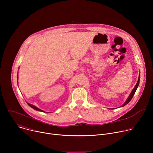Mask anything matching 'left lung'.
<instances>
[{
  "instance_id": "1",
  "label": "left lung",
  "mask_w": 153,
  "mask_h": 153,
  "mask_svg": "<svg viewBox=\"0 0 153 153\" xmlns=\"http://www.w3.org/2000/svg\"><path fill=\"white\" fill-rule=\"evenodd\" d=\"M139 81H140V74H139V79H138L137 82V83H136V86H134V89L132 90L131 93H130V94H129V97H128L127 100L125 101V103H124L122 105V106H123L126 105L127 103H129V102L131 101V100L132 99V98H133V96L134 95V94H135V93H136V90H137V87H138V86H139ZM112 109H114V108H112Z\"/></svg>"
}]
</instances>
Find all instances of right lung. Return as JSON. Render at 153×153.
Segmentation results:
<instances>
[{
  "label": "right lung",
  "mask_w": 153,
  "mask_h": 153,
  "mask_svg": "<svg viewBox=\"0 0 153 153\" xmlns=\"http://www.w3.org/2000/svg\"><path fill=\"white\" fill-rule=\"evenodd\" d=\"M17 79H18V75H17ZM27 104H28L30 106H31L32 108L34 109V110H37V111H42V112H45L44 111H43V110H40V109L37 108L36 106H35L33 105H31V104H30V103H27Z\"/></svg>",
  "instance_id": "obj_1"
}]
</instances>
